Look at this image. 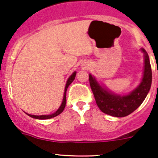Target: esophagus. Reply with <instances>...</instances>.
I'll use <instances>...</instances> for the list:
<instances>
[{"instance_id":"1","label":"esophagus","mask_w":158,"mask_h":158,"mask_svg":"<svg viewBox=\"0 0 158 158\" xmlns=\"http://www.w3.org/2000/svg\"><path fill=\"white\" fill-rule=\"evenodd\" d=\"M82 66H85V68H86V65L83 64V63H82Z\"/></svg>"}]
</instances>
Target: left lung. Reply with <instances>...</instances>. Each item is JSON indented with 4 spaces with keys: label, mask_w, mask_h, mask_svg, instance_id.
I'll list each match as a JSON object with an SVG mask.
<instances>
[{
    "label": "left lung",
    "mask_w": 158,
    "mask_h": 158,
    "mask_svg": "<svg viewBox=\"0 0 158 158\" xmlns=\"http://www.w3.org/2000/svg\"><path fill=\"white\" fill-rule=\"evenodd\" d=\"M144 53V71L139 85L127 95H120L111 92L106 86H102L95 76L89 74V83L95 102L102 112L114 117L122 118L135 111L144 102L149 92L152 82L151 63L145 49Z\"/></svg>",
    "instance_id": "8db88e82"
}]
</instances>
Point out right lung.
Instances as JSON below:
<instances>
[{"label":"right lung","instance_id":"add662e5","mask_svg":"<svg viewBox=\"0 0 158 158\" xmlns=\"http://www.w3.org/2000/svg\"><path fill=\"white\" fill-rule=\"evenodd\" d=\"M76 72H73V74L68 78L67 79V82H66V86H65V89H64V94H63V102H62V104L61 106H60L57 111L56 112L52 113L51 114H44V115H33V114H27L26 113L27 115H29L30 117L33 118H36V119H41V120H45V119H49V118H52L56 117V116L59 115L60 113H62L63 111V110L65 109V106H66V90H67L68 87L72 82H73V80L75 79V77H76Z\"/></svg>","mask_w":158,"mask_h":158}]
</instances>
